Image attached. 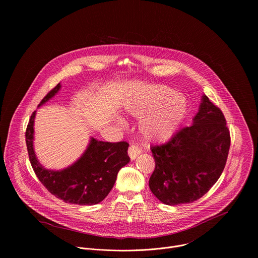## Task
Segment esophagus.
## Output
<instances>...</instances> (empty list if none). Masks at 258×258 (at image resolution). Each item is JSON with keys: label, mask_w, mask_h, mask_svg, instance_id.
Returning a JSON list of instances; mask_svg holds the SVG:
<instances>
[{"label": "esophagus", "mask_w": 258, "mask_h": 258, "mask_svg": "<svg viewBox=\"0 0 258 258\" xmlns=\"http://www.w3.org/2000/svg\"><path fill=\"white\" fill-rule=\"evenodd\" d=\"M127 153H128V156L131 157V159H132V160H135V159L142 153V150L139 148L138 146H136V145H131L130 148H128Z\"/></svg>", "instance_id": "obj_1"}]
</instances>
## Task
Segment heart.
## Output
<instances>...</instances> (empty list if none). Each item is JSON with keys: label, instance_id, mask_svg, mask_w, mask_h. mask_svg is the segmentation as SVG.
Wrapping results in <instances>:
<instances>
[{"label": "heart", "instance_id": "obj_1", "mask_svg": "<svg viewBox=\"0 0 258 258\" xmlns=\"http://www.w3.org/2000/svg\"><path fill=\"white\" fill-rule=\"evenodd\" d=\"M126 111L136 117H142L140 131L150 142H165L178 130L188 111L185 97L176 95L166 86L143 85L137 88L132 99L125 104ZM119 123H123L121 119Z\"/></svg>", "mask_w": 258, "mask_h": 258}]
</instances>
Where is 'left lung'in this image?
Listing matches in <instances>:
<instances>
[{"label": "left lung", "instance_id": "8db88e82", "mask_svg": "<svg viewBox=\"0 0 258 258\" xmlns=\"http://www.w3.org/2000/svg\"><path fill=\"white\" fill-rule=\"evenodd\" d=\"M231 145L220 109L203 95L191 126L167 143L151 147L155 169L149 187L166 205L192 203L205 195L222 174Z\"/></svg>", "mask_w": 258, "mask_h": 258}]
</instances>
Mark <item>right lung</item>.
<instances>
[{"label":"right lung","mask_w":258,"mask_h":258,"mask_svg":"<svg viewBox=\"0 0 258 258\" xmlns=\"http://www.w3.org/2000/svg\"><path fill=\"white\" fill-rule=\"evenodd\" d=\"M61 89L58 84L41 101L39 107L52 99ZM36 111L30 116L25 140L31 166L47 190L66 203L79 205H95L105 199L113 188L117 173L131 159L127 155L126 142L109 143L91 138L82 156L71 165L60 169H48L36 158L34 140V118Z\"/></svg>","instance_id":"obj_1"}]
</instances>
